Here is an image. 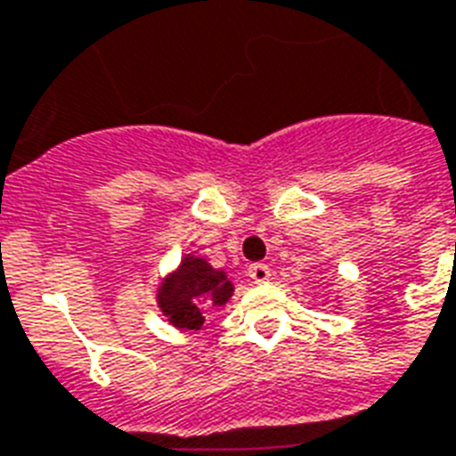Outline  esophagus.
<instances>
[{
  "label": "esophagus",
  "mask_w": 456,
  "mask_h": 456,
  "mask_svg": "<svg viewBox=\"0 0 456 456\" xmlns=\"http://www.w3.org/2000/svg\"><path fill=\"white\" fill-rule=\"evenodd\" d=\"M248 277H251L256 284L267 282V280H270V267H267L265 263H253V265H248Z\"/></svg>",
  "instance_id": "esophagus-1"
}]
</instances>
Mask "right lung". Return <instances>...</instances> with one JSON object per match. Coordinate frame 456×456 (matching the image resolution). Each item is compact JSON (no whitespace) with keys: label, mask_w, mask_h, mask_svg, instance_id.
Returning a JSON list of instances; mask_svg holds the SVG:
<instances>
[{"label":"right lung","mask_w":456,"mask_h":456,"mask_svg":"<svg viewBox=\"0 0 456 456\" xmlns=\"http://www.w3.org/2000/svg\"><path fill=\"white\" fill-rule=\"evenodd\" d=\"M232 291L234 284L222 270H215L205 258L186 256L159 287L158 304L174 328L200 330L205 313L227 304Z\"/></svg>","instance_id":"obj_1"}]
</instances>
